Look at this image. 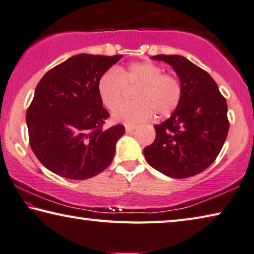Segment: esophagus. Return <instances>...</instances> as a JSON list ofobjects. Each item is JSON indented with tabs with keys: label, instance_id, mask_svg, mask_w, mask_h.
<instances>
[{
	"label": "esophagus",
	"instance_id": "esophagus-1",
	"mask_svg": "<svg viewBox=\"0 0 254 254\" xmlns=\"http://www.w3.org/2000/svg\"><path fill=\"white\" fill-rule=\"evenodd\" d=\"M125 129H126V132H132L136 129V126H130V125H126V126H125Z\"/></svg>",
	"mask_w": 254,
	"mask_h": 254
}]
</instances>
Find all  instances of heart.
I'll return each instance as SVG.
<instances>
[{
    "instance_id": "1",
    "label": "heart",
    "mask_w": 254,
    "mask_h": 254,
    "mask_svg": "<svg viewBox=\"0 0 254 254\" xmlns=\"http://www.w3.org/2000/svg\"><path fill=\"white\" fill-rule=\"evenodd\" d=\"M126 87H136L134 101L119 107ZM98 93L103 105L114 110V120L128 125L146 122L154 115H171L181 101L182 88L178 78L163 74L152 62L130 64L127 68H110L100 76Z\"/></svg>"
}]
</instances>
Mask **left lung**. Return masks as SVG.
Instances as JSON below:
<instances>
[{"label": "left lung", "instance_id": "1", "mask_svg": "<svg viewBox=\"0 0 254 254\" xmlns=\"http://www.w3.org/2000/svg\"><path fill=\"white\" fill-rule=\"evenodd\" d=\"M169 64L182 88L181 101L155 125V140L144 148L147 163L170 178L185 179L202 172L216 160L227 137V105L206 70L180 55H156Z\"/></svg>", "mask_w": 254, "mask_h": 254}]
</instances>
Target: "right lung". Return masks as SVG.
<instances>
[{
  "label": "right lung",
  "mask_w": 254,
  "mask_h": 254,
  "mask_svg": "<svg viewBox=\"0 0 254 254\" xmlns=\"http://www.w3.org/2000/svg\"><path fill=\"white\" fill-rule=\"evenodd\" d=\"M78 54L48 70L27 110L29 142L37 159L58 176L85 180L110 165L123 125L103 129L109 117L98 81L122 58Z\"/></svg>",
  "instance_id": "right-lung-1"
}]
</instances>
